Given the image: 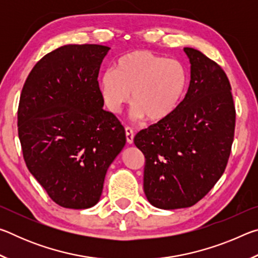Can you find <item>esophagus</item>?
I'll return each instance as SVG.
<instances>
[{
  "label": "esophagus",
  "mask_w": 258,
  "mask_h": 258,
  "mask_svg": "<svg viewBox=\"0 0 258 258\" xmlns=\"http://www.w3.org/2000/svg\"><path fill=\"white\" fill-rule=\"evenodd\" d=\"M125 134H126V141L127 143H133V140H134V130L132 127H130V126H126L125 127Z\"/></svg>",
  "instance_id": "34e87169"
}]
</instances>
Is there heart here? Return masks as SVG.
Segmentation results:
<instances>
[{
	"mask_svg": "<svg viewBox=\"0 0 258 258\" xmlns=\"http://www.w3.org/2000/svg\"><path fill=\"white\" fill-rule=\"evenodd\" d=\"M99 91L113 113L131 101L137 118L160 121L171 116L184 95L187 74L175 59L149 51H133L117 60L99 77Z\"/></svg>",
	"mask_w": 258,
	"mask_h": 258,
	"instance_id": "1",
	"label": "heart"
}]
</instances>
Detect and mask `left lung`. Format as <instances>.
Wrapping results in <instances>:
<instances>
[{
    "label": "left lung",
    "instance_id": "8db88e82",
    "mask_svg": "<svg viewBox=\"0 0 258 258\" xmlns=\"http://www.w3.org/2000/svg\"><path fill=\"white\" fill-rule=\"evenodd\" d=\"M191 80L171 116L140 131L145 155L143 189L157 208L191 207L224 173L234 138L235 108L229 78L215 61L184 47Z\"/></svg>",
    "mask_w": 258,
    "mask_h": 258
}]
</instances>
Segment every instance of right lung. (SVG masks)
I'll return each instance as SVG.
<instances>
[{
  "label": "right lung",
  "mask_w": 258,
  "mask_h": 258,
  "mask_svg": "<svg viewBox=\"0 0 258 258\" xmlns=\"http://www.w3.org/2000/svg\"><path fill=\"white\" fill-rule=\"evenodd\" d=\"M110 47L69 44L45 54L26 80L18 135L26 166L64 208L94 206L125 146L124 126L103 110L100 66Z\"/></svg>",
  "instance_id": "obj_1"
}]
</instances>
